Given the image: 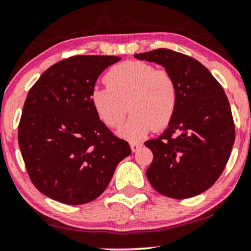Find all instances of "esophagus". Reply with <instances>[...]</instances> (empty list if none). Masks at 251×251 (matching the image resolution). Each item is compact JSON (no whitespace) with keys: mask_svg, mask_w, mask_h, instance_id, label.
Segmentation results:
<instances>
[{"mask_svg":"<svg viewBox=\"0 0 251 251\" xmlns=\"http://www.w3.org/2000/svg\"><path fill=\"white\" fill-rule=\"evenodd\" d=\"M129 146H131V150L133 152H137L138 150H139L140 148L143 146L142 143H138V142H132L131 144H129Z\"/></svg>","mask_w":251,"mask_h":251,"instance_id":"1","label":"esophagus"}]
</instances>
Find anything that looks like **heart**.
I'll list each match as a JSON object with an SVG mask.
<instances>
[{
  "mask_svg": "<svg viewBox=\"0 0 251 251\" xmlns=\"http://www.w3.org/2000/svg\"><path fill=\"white\" fill-rule=\"evenodd\" d=\"M103 80L106 87L91 92L92 107L111 128L119 127L131 109L127 123L119 129L123 138L142 139L152 128L162 129L174 119L179 92L168 70L137 60L125 61L113 66Z\"/></svg>",
  "mask_w": 251,
  "mask_h": 251,
  "instance_id": "obj_1",
  "label": "heart"
}]
</instances>
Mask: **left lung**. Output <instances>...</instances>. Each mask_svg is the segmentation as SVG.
Here are the masks:
<instances>
[{
    "label": "left lung",
    "mask_w": 251,
    "mask_h": 251,
    "mask_svg": "<svg viewBox=\"0 0 251 251\" xmlns=\"http://www.w3.org/2000/svg\"><path fill=\"white\" fill-rule=\"evenodd\" d=\"M174 75L179 101L169 127L145 142L153 153L146 170L151 185L175 200L211 188L226 168L235 142V124L221 83L194 57L159 48L135 54Z\"/></svg>",
    "instance_id": "left-lung-1"
}]
</instances>
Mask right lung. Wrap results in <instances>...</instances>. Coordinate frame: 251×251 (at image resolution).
I'll list each match as a JSON object with an SVG mask.
<instances>
[{"instance_id":"right-lung-1","label":"right lung","mask_w":251,"mask_h":251,"mask_svg":"<svg viewBox=\"0 0 251 251\" xmlns=\"http://www.w3.org/2000/svg\"><path fill=\"white\" fill-rule=\"evenodd\" d=\"M119 56L75 55L48 68L28 92L19 146L35 188L51 200L80 205L107 188L117 165L131 154L92 107L91 92Z\"/></svg>"}]
</instances>
